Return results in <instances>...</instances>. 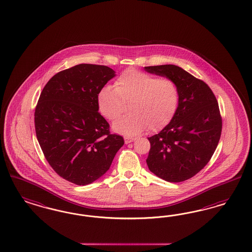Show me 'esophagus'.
Instances as JSON below:
<instances>
[{"mask_svg": "<svg viewBox=\"0 0 252 252\" xmlns=\"http://www.w3.org/2000/svg\"><path fill=\"white\" fill-rule=\"evenodd\" d=\"M135 140H136V138H134V137H125V139H124L125 144H130V143L135 141Z\"/></svg>", "mask_w": 252, "mask_h": 252, "instance_id": "1", "label": "esophagus"}]
</instances>
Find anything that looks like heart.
Segmentation results:
<instances>
[{"label": "heart", "instance_id": "obj_1", "mask_svg": "<svg viewBox=\"0 0 252 252\" xmlns=\"http://www.w3.org/2000/svg\"><path fill=\"white\" fill-rule=\"evenodd\" d=\"M99 112L109 121L120 114L124 103L130 102V114L116 120L113 130L127 135L138 134L149 126L158 130L167 126L177 111L179 90L169 78H158L135 69L127 70L98 92Z\"/></svg>", "mask_w": 252, "mask_h": 252}]
</instances>
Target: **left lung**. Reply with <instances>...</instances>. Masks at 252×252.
Here are the masks:
<instances>
[{
	"label": "left lung",
	"mask_w": 252,
	"mask_h": 252,
	"mask_svg": "<svg viewBox=\"0 0 252 252\" xmlns=\"http://www.w3.org/2000/svg\"><path fill=\"white\" fill-rule=\"evenodd\" d=\"M145 70L171 79L179 90L173 119L148 137V169L167 182H184L203 169L218 146L221 118L217 99L208 84L178 65L145 66Z\"/></svg>",
	"instance_id": "8db88e82"
}]
</instances>
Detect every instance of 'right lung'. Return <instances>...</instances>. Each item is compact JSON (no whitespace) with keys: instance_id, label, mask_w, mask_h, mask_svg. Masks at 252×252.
I'll return each mask as SVG.
<instances>
[{"instance_id":"right-lung-1","label":"right lung","mask_w":252,"mask_h":252,"mask_svg":"<svg viewBox=\"0 0 252 252\" xmlns=\"http://www.w3.org/2000/svg\"><path fill=\"white\" fill-rule=\"evenodd\" d=\"M106 65L80 64L56 74L41 92L34 122L38 142L59 176L78 186L109 170L124 145L98 112L97 94L116 76Z\"/></svg>"}]
</instances>
